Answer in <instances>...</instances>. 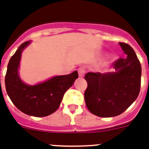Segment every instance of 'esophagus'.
Segmentation results:
<instances>
[{"label":"esophagus","instance_id":"1","mask_svg":"<svg viewBox=\"0 0 149 149\" xmlns=\"http://www.w3.org/2000/svg\"><path fill=\"white\" fill-rule=\"evenodd\" d=\"M78 73H79V77H83L85 74V68L84 67H79L78 69Z\"/></svg>","mask_w":149,"mask_h":149}]
</instances>
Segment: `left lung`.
Returning a JSON list of instances; mask_svg holds the SVG:
<instances>
[{"label": "left lung", "mask_w": 149, "mask_h": 149, "mask_svg": "<svg viewBox=\"0 0 149 149\" xmlns=\"http://www.w3.org/2000/svg\"><path fill=\"white\" fill-rule=\"evenodd\" d=\"M125 58L112 65L114 72H87L84 99L91 113L101 118L118 116L137 99L141 87V67L136 53L127 43L119 42Z\"/></svg>", "instance_id": "left-lung-1"}]
</instances>
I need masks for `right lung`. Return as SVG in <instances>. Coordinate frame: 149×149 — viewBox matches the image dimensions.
Listing matches in <instances>:
<instances>
[{
	"instance_id": "obj_1",
	"label": "right lung",
	"mask_w": 149,
	"mask_h": 149,
	"mask_svg": "<svg viewBox=\"0 0 149 149\" xmlns=\"http://www.w3.org/2000/svg\"><path fill=\"white\" fill-rule=\"evenodd\" d=\"M30 43L31 41L22 43L11 56L5 76L6 91L22 112L33 117H45L58 108L65 91L78 78V72L76 70L69 75L56 76L36 85L24 84L18 69L22 52Z\"/></svg>"
}]
</instances>
